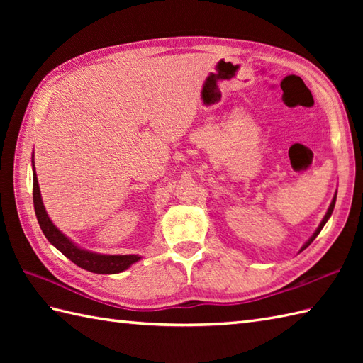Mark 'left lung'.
I'll return each mask as SVG.
<instances>
[{
  "instance_id": "8db88e82",
  "label": "left lung",
  "mask_w": 363,
  "mask_h": 363,
  "mask_svg": "<svg viewBox=\"0 0 363 363\" xmlns=\"http://www.w3.org/2000/svg\"><path fill=\"white\" fill-rule=\"evenodd\" d=\"M335 199H337V191H335V195H334V198H333V201H330V206H329V209H328V212H326V215H325V217H323V220H321V223H320V225H318V228H317V230H315V233L312 234V237L309 238V240H307L304 245H303V248H301V251H304L306 248H307V246H309L313 240H315V238H317V235L321 233V229H323V226H325L326 225V223H328V220L330 218V215H333V212H334V207H335Z\"/></svg>"
}]
</instances>
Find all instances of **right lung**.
<instances>
[{"instance_id":"right-lung-1","label":"right lung","mask_w":363,"mask_h":363,"mask_svg":"<svg viewBox=\"0 0 363 363\" xmlns=\"http://www.w3.org/2000/svg\"><path fill=\"white\" fill-rule=\"evenodd\" d=\"M33 198H34V209L38 225H40L42 233L48 238V242L57 248L65 257L70 259L73 264L87 269L91 273L98 274H115L121 273L128 269L130 265L135 264L142 259L138 254H99L89 250L81 248L76 245L72 238H68L62 230H59L57 226L54 225L51 218L46 213V209L42 201L40 187H38L37 173L34 167V154H33Z\"/></svg>"}]
</instances>
